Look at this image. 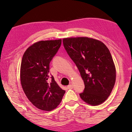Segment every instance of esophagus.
<instances>
[{"label": "esophagus", "mask_w": 132, "mask_h": 132, "mask_svg": "<svg viewBox=\"0 0 132 132\" xmlns=\"http://www.w3.org/2000/svg\"><path fill=\"white\" fill-rule=\"evenodd\" d=\"M67 88H68V89H72V88H73V85H72L71 84L67 86Z\"/></svg>", "instance_id": "1"}]
</instances>
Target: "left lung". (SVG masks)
<instances>
[{
	"label": "left lung",
	"mask_w": 132,
	"mask_h": 132,
	"mask_svg": "<svg viewBox=\"0 0 132 132\" xmlns=\"http://www.w3.org/2000/svg\"><path fill=\"white\" fill-rule=\"evenodd\" d=\"M62 41L84 80L85 89L80 98L92 106L103 103L116 80V68L109 50L102 41L91 38H65Z\"/></svg>",
	"instance_id": "left-lung-1"
}]
</instances>
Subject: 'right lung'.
Masks as SVG:
<instances>
[{"label":"right lung","instance_id":"obj_1","mask_svg":"<svg viewBox=\"0 0 132 132\" xmlns=\"http://www.w3.org/2000/svg\"><path fill=\"white\" fill-rule=\"evenodd\" d=\"M61 42L59 39L34 43L27 48L21 60L20 82L23 91L32 104L42 111L56 108L65 93L53 76L49 77L50 62Z\"/></svg>","mask_w":132,"mask_h":132}]
</instances>
